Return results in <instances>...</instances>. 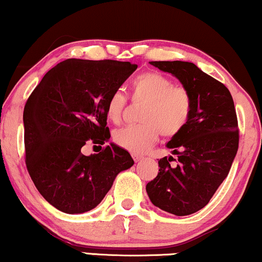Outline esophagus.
<instances>
[{
    "label": "esophagus",
    "instance_id": "esophagus-1",
    "mask_svg": "<svg viewBox=\"0 0 262 262\" xmlns=\"http://www.w3.org/2000/svg\"><path fill=\"white\" fill-rule=\"evenodd\" d=\"M133 160L135 162H139V161L144 160V157H142V156H139V155H133Z\"/></svg>",
    "mask_w": 262,
    "mask_h": 262
}]
</instances>
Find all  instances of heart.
Masks as SVG:
<instances>
[{
    "mask_svg": "<svg viewBox=\"0 0 262 262\" xmlns=\"http://www.w3.org/2000/svg\"><path fill=\"white\" fill-rule=\"evenodd\" d=\"M132 100L144 104L140 120L115 132L118 146L132 154H144L158 141L161 133L171 138L186 127L192 114L193 99L184 85H175L173 79L158 72L138 75L132 83ZM127 106V97L115 91L107 99L106 115L114 123L121 122Z\"/></svg>",
    "mask_w": 262,
    "mask_h": 262,
    "instance_id": "heart-1",
    "label": "heart"
}]
</instances>
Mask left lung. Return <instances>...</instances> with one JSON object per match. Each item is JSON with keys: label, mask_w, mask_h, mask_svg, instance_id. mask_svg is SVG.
I'll return each instance as SVG.
<instances>
[{"label": "left lung", "mask_w": 262, "mask_h": 262, "mask_svg": "<svg viewBox=\"0 0 262 262\" xmlns=\"http://www.w3.org/2000/svg\"><path fill=\"white\" fill-rule=\"evenodd\" d=\"M173 74L192 94L188 123L167 146L178 155L158 161V174L146 185L156 207L184 216L201 210L225 179L236 157L239 129L233 99L226 85L187 61H150Z\"/></svg>", "instance_id": "obj_1"}]
</instances>
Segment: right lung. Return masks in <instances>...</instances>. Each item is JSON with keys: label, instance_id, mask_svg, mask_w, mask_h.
Masks as SVG:
<instances>
[{"label": "right lung", "instance_id": "right-lung-1", "mask_svg": "<svg viewBox=\"0 0 262 262\" xmlns=\"http://www.w3.org/2000/svg\"><path fill=\"white\" fill-rule=\"evenodd\" d=\"M137 68L129 61L68 59L30 94L23 116L26 168L39 193L57 209L68 214L93 209L117 174L134 164L129 152L115 144L97 155L81 150L110 140L107 99Z\"/></svg>", "mask_w": 262, "mask_h": 262}]
</instances>
